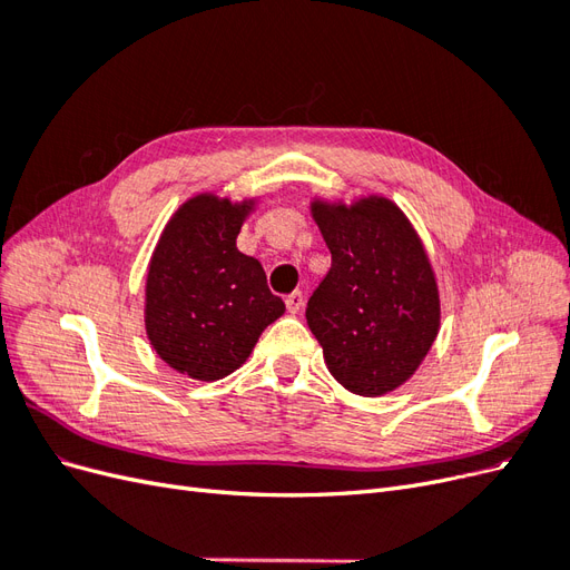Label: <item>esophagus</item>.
<instances>
[{"label":"esophagus","mask_w":570,"mask_h":570,"mask_svg":"<svg viewBox=\"0 0 570 570\" xmlns=\"http://www.w3.org/2000/svg\"><path fill=\"white\" fill-rule=\"evenodd\" d=\"M285 304H287V312L289 314H299L302 306H304V295H302L299 289H295V292H292V295H287Z\"/></svg>","instance_id":"esophagus-1"}]
</instances>
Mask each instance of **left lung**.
Instances as JSON below:
<instances>
[{
    "mask_svg": "<svg viewBox=\"0 0 570 570\" xmlns=\"http://www.w3.org/2000/svg\"><path fill=\"white\" fill-rule=\"evenodd\" d=\"M331 271L306 304L327 371L354 394L406 383L440 331V295L421 237L396 204L314 202Z\"/></svg>",
    "mask_w": 570,
    "mask_h": 570,
    "instance_id": "8db88e82",
    "label": "left lung"
}]
</instances>
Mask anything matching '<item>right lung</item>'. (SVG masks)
Here are the masks:
<instances>
[{
  "mask_svg": "<svg viewBox=\"0 0 570 570\" xmlns=\"http://www.w3.org/2000/svg\"><path fill=\"white\" fill-rule=\"evenodd\" d=\"M252 204L187 199L151 254L147 337L170 368L195 381H218L243 366L264 327L285 314L262 264L235 245Z\"/></svg>",
  "mask_w": 570,
  "mask_h": 570,
  "instance_id": "right-lung-1",
  "label": "right lung"
}]
</instances>
